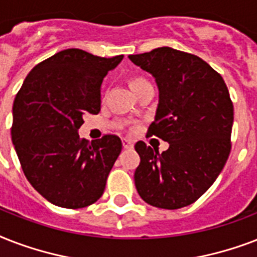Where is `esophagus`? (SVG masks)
<instances>
[{"label":"esophagus","instance_id":"34e87169","mask_svg":"<svg viewBox=\"0 0 257 257\" xmlns=\"http://www.w3.org/2000/svg\"><path fill=\"white\" fill-rule=\"evenodd\" d=\"M122 143H123V147H124L126 150H131V149L134 147V142L130 141V139H123Z\"/></svg>","mask_w":257,"mask_h":257}]
</instances>
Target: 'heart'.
Segmentation results:
<instances>
[{"instance_id":"1","label":"heart","mask_w":257,"mask_h":257,"mask_svg":"<svg viewBox=\"0 0 257 257\" xmlns=\"http://www.w3.org/2000/svg\"><path fill=\"white\" fill-rule=\"evenodd\" d=\"M145 84H149V81L142 76H133L130 79V87L133 88V91L141 88V87Z\"/></svg>"}]
</instances>
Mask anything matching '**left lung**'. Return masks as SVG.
I'll use <instances>...</instances> for the list:
<instances>
[{
  "mask_svg": "<svg viewBox=\"0 0 257 257\" xmlns=\"http://www.w3.org/2000/svg\"><path fill=\"white\" fill-rule=\"evenodd\" d=\"M156 77L160 103L147 135L169 142L158 153L135 143V186L147 204L180 209L212 186L229 157L233 103L221 75L192 53L162 47L128 56Z\"/></svg>",
  "mask_w": 257,
  "mask_h": 257,
  "instance_id": "left-lung-1",
  "label": "left lung"
}]
</instances>
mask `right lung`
<instances>
[{
    "label": "right lung",
    "instance_id": "obj_1",
    "mask_svg": "<svg viewBox=\"0 0 257 257\" xmlns=\"http://www.w3.org/2000/svg\"><path fill=\"white\" fill-rule=\"evenodd\" d=\"M71 48L28 73L13 103L12 141L27 180L53 205L79 209L96 202L122 151L118 135L89 143L77 130L100 111V85L122 61Z\"/></svg>",
    "mask_w": 257,
    "mask_h": 257
}]
</instances>
